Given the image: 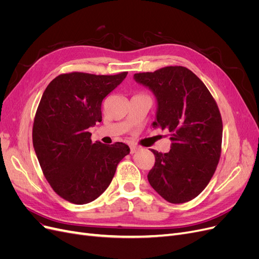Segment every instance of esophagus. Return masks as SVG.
Instances as JSON below:
<instances>
[{
  "instance_id": "34e87169",
  "label": "esophagus",
  "mask_w": 259,
  "mask_h": 259,
  "mask_svg": "<svg viewBox=\"0 0 259 259\" xmlns=\"http://www.w3.org/2000/svg\"><path fill=\"white\" fill-rule=\"evenodd\" d=\"M130 149H131V153H135V152H137L138 150H139V147L138 146H134V145H131L130 146Z\"/></svg>"
}]
</instances>
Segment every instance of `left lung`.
<instances>
[{
    "instance_id": "obj_1",
    "label": "left lung",
    "mask_w": 259,
    "mask_h": 259,
    "mask_svg": "<svg viewBox=\"0 0 259 259\" xmlns=\"http://www.w3.org/2000/svg\"><path fill=\"white\" fill-rule=\"evenodd\" d=\"M155 96L153 127L170 133V150H153L149 184L174 204L191 201L213 177L222 152L223 121L209 91L189 69L170 66L134 74Z\"/></svg>"
}]
</instances>
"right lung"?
Masks as SVG:
<instances>
[{
  "label": "right lung",
  "instance_id": "1",
  "mask_svg": "<svg viewBox=\"0 0 259 259\" xmlns=\"http://www.w3.org/2000/svg\"><path fill=\"white\" fill-rule=\"evenodd\" d=\"M126 75L65 73L45 89L33 122V147L45 178L62 199L74 204L97 199L130 153L123 143H93L89 132L103 119L104 98Z\"/></svg>",
  "mask_w": 259,
  "mask_h": 259
}]
</instances>
